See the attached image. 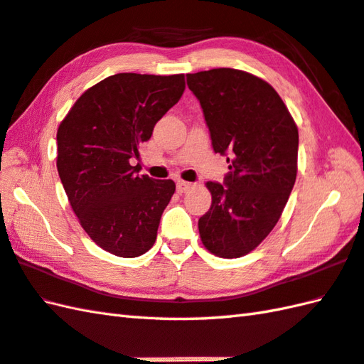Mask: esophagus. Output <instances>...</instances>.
I'll list each match as a JSON object with an SVG mask.
<instances>
[{
	"label": "esophagus",
	"instance_id": "34e87169",
	"mask_svg": "<svg viewBox=\"0 0 364 364\" xmlns=\"http://www.w3.org/2000/svg\"><path fill=\"white\" fill-rule=\"evenodd\" d=\"M191 188H192V184L188 183V181H178V183H176V191L180 192V194H183V192L189 191Z\"/></svg>",
	"mask_w": 364,
	"mask_h": 364
}]
</instances>
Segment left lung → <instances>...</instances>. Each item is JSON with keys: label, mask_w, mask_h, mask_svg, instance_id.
<instances>
[{"label": "left lung", "mask_w": 364, "mask_h": 364, "mask_svg": "<svg viewBox=\"0 0 364 364\" xmlns=\"http://www.w3.org/2000/svg\"><path fill=\"white\" fill-rule=\"evenodd\" d=\"M215 153L230 154L225 187L208 181L213 203L198 220L215 257L241 258L277 225L297 176L299 129L264 80L236 68L189 73Z\"/></svg>", "instance_id": "obj_1"}]
</instances>
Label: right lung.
I'll use <instances>...</instances> for the list:
<instances>
[{"instance_id":"obj_1","label":"right lung","mask_w":364,"mask_h":364,"mask_svg":"<svg viewBox=\"0 0 364 364\" xmlns=\"http://www.w3.org/2000/svg\"><path fill=\"white\" fill-rule=\"evenodd\" d=\"M184 75L117 73L87 89L58 128V172L89 237L115 257L136 258L156 241L172 180L139 176L131 158L181 98Z\"/></svg>"}]
</instances>
